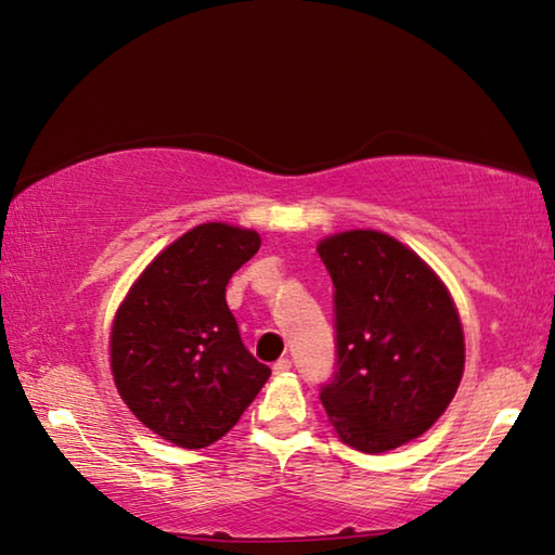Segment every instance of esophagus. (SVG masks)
<instances>
[{
	"mask_svg": "<svg viewBox=\"0 0 555 555\" xmlns=\"http://www.w3.org/2000/svg\"><path fill=\"white\" fill-rule=\"evenodd\" d=\"M293 369V361H289L287 357H283V359H278L275 363H272V374H278V376H283V374H287V371Z\"/></svg>",
	"mask_w": 555,
	"mask_h": 555,
	"instance_id": "34e87169",
	"label": "esophagus"
}]
</instances>
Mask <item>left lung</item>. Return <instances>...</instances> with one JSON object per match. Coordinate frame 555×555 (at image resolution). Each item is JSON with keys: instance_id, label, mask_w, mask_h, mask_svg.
Here are the masks:
<instances>
[{"instance_id": "1", "label": "left lung", "mask_w": 555, "mask_h": 555, "mask_svg": "<svg viewBox=\"0 0 555 555\" xmlns=\"http://www.w3.org/2000/svg\"><path fill=\"white\" fill-rule=\"evenodd\" d=\"M334 283L337 361L320 398L341 442L386 452L444 413L465 369L448 289L403 243L349 231L320 243Z\"/></svg>"}]
</instances>
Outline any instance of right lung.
<instances>
[{
	"instance_id": "add662e5",
	"label": "right lung",
	"mask_w": 555,
	"mask_h": 555,
	"mask_svg": "<svg viewBox=\"0 0 555 555\" xmlns=\"http://www.w3.org/2000/svg\"><path fill=\"white\" fill-rule=\"evenodd\" d=\"M260 248L256 231L196 225L159 253L117 310L115 386L140 421L181 448L221 440L270 369L245 349L225 285Z\"/></svg>"
}]
</instances>
